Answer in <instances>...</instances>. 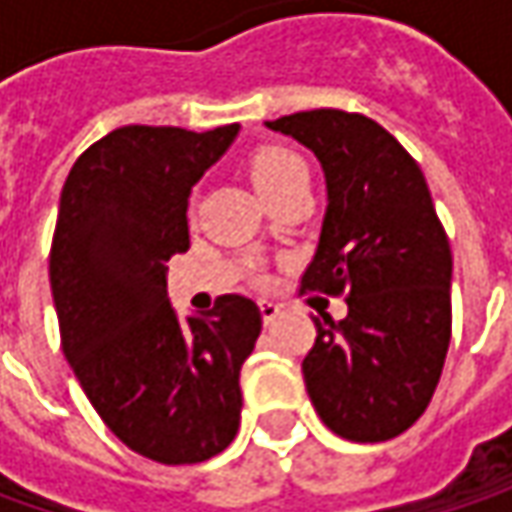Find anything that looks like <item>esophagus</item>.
I'll return each instance as SVG.
<instances>
[{
  "mask_svg": "<svg viewBox=\"0 0 512 512\" xmlns=\"http://www.w3.org/2000/svg\"><path fill=\"white\" fill-rule=\"evenodd\" d=\"M259 310H262L265 325H273V322L279 319V313H282V305H276V302H270V299H259Z\"/></svg>",
  "mask_w": 512,
  "mask_h": 512,
  "instance_id": "1",
  "label": "esophagus"
}]
</instances>
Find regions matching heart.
Returning a JSON list of instances; mask_svg holds the SVG:
<instances>
[{
    "label": "heart",
    "mask_w": 512,
    "mask_h": 512,
    "mask_svg": "<svg viewBox=\"0 0 512 512\" xmlns=\"http://www.w3.org/2000/svg\"><path fill=\"white\" fill-rule=\"evenodd\" d=\"M247 176L267 205L296 187H310L307 162L296 150L282 148V145H267L256 150L247 162Z\"/></svg>",
    "instance_id": "1"
}]
</instances>
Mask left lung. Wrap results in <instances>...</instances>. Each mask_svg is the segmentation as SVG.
Wrapping results in <instances>:
<instances>
[{"label": "left lung", "instance_id": "1", "mask_svg": "<svg viewBox=\"0 0 512 512\" xmlns=\"http://www.w3.org/2000/svg\"><path fill=\"white\" fill-rule=\"evenodd\" d=\"M267 128L325 170L327 213L302 293L347 296L342 322L313 319L307 396L342 439H396L433 399L453 325V256L422 168L362 113L302 110Z\"/></svg>", "mask_w": 512, "mask_h": 512}]
</instances>
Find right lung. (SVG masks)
<instances>
[{
    "instance_id": "add662e5",
    "label": "right lung",
    "mask_w": 512,
    "mask_h": 512,
    "mask_svg": "<svg viewBox=\"0 0 512 512\" xmlns=\"http://www.w3.org/2000/svg\"><path fill=\"white\" fill-rule=\"evenodd\" d=\"M239 125H128L70 168L50 245L62 350L102 422L159 464L213 459L239 433V373L262 333L256 302L219 296L176 316L170 256L190 247L187 196Z\"/></svg>"
}]
</instances>
